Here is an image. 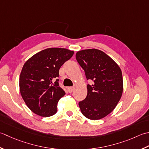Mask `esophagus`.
<instances>
[{
    "label": "esophagus",
    "instance_id": "1",
    "mask_svg": "<svg viewBox=\"0 0 149 149\" xmlns=\"http://www.w3.org/2000/svg\"><path fill=\"white\" fill-rule=\"evenodd\" d=\"M68 92H69V93H72V92L74 91V87H69L68 88Z\"/></svg>",
    "mask_w": 149,
    "mask_h": 149
}]
</instances>
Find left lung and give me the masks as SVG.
<instances>
[{
	"label": "left lung",
	"mask_w": 149,
	"mask_h": 149,
	"mask_svg": "<svg viewBox=\"0 0 149 149\" xmlns=\"http://www.w3.org/2000/svg\"><path fill=\"white\" fill-rule=\"evenodd\" d=\"M76 59L86 74L87 85L86 98L79 102L84 116L100 120L116 107L123 93V77L117 63L103 51L96 49L78 51Z\"/></svg>",
	"instance_id": "obj_1"
}]
</instances>
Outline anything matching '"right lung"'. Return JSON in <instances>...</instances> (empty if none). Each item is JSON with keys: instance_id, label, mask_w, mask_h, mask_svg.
Wrapping results in <instances>:
<instances>
[{"instance_id": "obj_1", "label": "right lung", "mask_w": 149, "mask_h": 149, "mask_svg": "<svg viewBox=\"0 0 149 149\" xmlns=\"http://www.w3.org/2000/svg\"><path fill=\"white\" fill-rule=\"evenodd\" d=\"M74 51L52 47L42 50L27 60L19 78L21 96L29 109L44 117L57 112V104L65 93L59 86V69Z\"/></svg>"}]
</instances>
